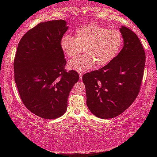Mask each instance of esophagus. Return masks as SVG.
Masks as SVG:
<instances>
[{"label": "esophagus", "instance_id": "34e87169", "mask_svg": "<svg viewBox=\"0 0 157 157\" xmlns=\"http://www.w3.org/2000/svg\"><path fill=\"white\" fill-rule=\"evenodd\" d=\"M79 75H80V80H81V79L82 78V75H83V74H82V72H80L79 73Z\"/></svg>", "mask_w": 157, "mask_h": 157}]
</instances>
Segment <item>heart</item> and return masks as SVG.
I'll return each mask as SVG.
<instances>
[{
  "label": "heart",
  "mask_w": 157,
  "mask_h": 157,
  "mask_svg": "<svg viewBox=\"0 0 157 157\" xmlns=\"http://www.w3.org/2000/svg\"><path fill=\"white\" fill-rule=\"evenodd\" d=\"M123 44L122 34L117 29H108L96 23H89L75 32V37L63 35L60 40L63 52L68 57L80 55L83 48L86 55L72 59L68 67L78 72L89 71L96 64L102 67L111 63L118 54Z\"/></svg>",
  "instance_id": "b5f03b06"
}]
</instances>
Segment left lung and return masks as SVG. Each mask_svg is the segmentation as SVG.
I'll list each match as a JSON object with an SVG mask.
<instances>
[{"label":"left lung","instance_id":"left-lung-1","mask_svg":"<svg viewBox=\"0 0 157 157\" xmlns=\"http://www.w3.org/2000/svg\"><path fill=\"white\" fill-rule=\"evenodd\" d=\"M124 44L106 66L82 76L86 104L101 119L117 117L134 102L143 77L145 53L137 35L125 26L120 29Z\"/></svg>","mask_w":157,"mask_h":157}]
</instances>
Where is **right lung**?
Returning <instances> with one entry per match:
<instances>
[{"mask_svg":"<svg viewBox=\"0 0 157 157\" xmlns=\"http://www.w3.org/2000/svg\"><path fill=\"white\" fill-rule=\"evenodd\" d=\"M67 23H40L23 36L14 60L15 81L24 105L32 113L53 120L67 109L68 97L79 80L77 71L65 69L60 40Z\"/></svg>","mask_w":157,"mask_h":157,"instance_id":"add662e5","label":"right lung"}]
</instances>
